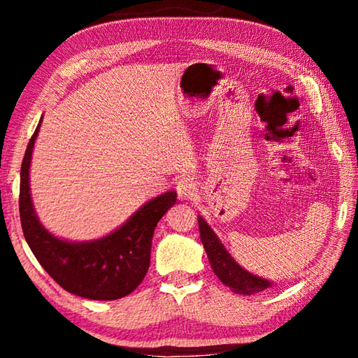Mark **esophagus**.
<instances>
[{
    "label": "esophagus",
    "instance_id": "1",
    "mask_svg": "<svg viewBox=\"0 0 358 358\" xmlns=\"http://www.w3.org/2000/svg\"><path fill=\"white\" fill-rule=\"evenodd\" d=\"M177 192L180 199H194L197 196V183L191 177H185L178 180L177 183Z\"/></svg>",
    "mask_w": 358,
    "mask_h": 358
}]
</instances>
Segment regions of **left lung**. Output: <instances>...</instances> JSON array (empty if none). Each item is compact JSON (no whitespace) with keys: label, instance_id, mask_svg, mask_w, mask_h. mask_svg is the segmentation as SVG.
<instances>
[{"label":"left lung","instance_id":"1","mask_svg":"<svg viewBox=\"0 0 358 358\" xmlns=\"http://www.w3.org/2000/svg\"><path fill=\"white\" fill-rule=\"evenodd\" d=\"M199 220V230H201V240L205 248V252H207L208 260L211 264V268L220 278L222 284H226L227 287L234 290L235 294H243V295H252L257 292H262L266 287L271 286L270 281L264 280V278H259L256 275H251L250 271L235 262L232 256L227 252L226 248L216 237L202 216H197Z\"/></svg>","mask_w":358,"mask_h":358}]
</instances>
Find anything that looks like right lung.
<instances>
[{
  "mask_svg": "<svg viewBox=\"0 0 358 358\" xmlns=\"http://www.w3.org/2000/svg\"><path fill=\"white\" fill-rule=\"evenodd\" d=\"M41 123L42 118L29 138L20 171V221L28 246L42 268L69 294L90 300L129 295L147 275L156 224L177 202V192L151 199L102 238L68 241L55 237L41 224L29 194V164Z\"/></svg>",
  "mask_w": 358,
  "mask_h": 358,
  "instance_id": "1",
  "label": "right lung"
}]
</instances>
